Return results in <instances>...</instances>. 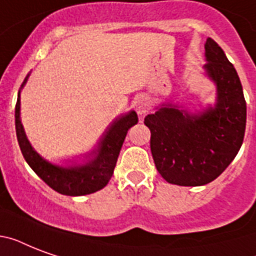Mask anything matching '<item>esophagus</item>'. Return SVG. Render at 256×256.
I'll return each mask as SVG.
<instances>
[{
    "mask_svg": "<svg viewBox=\"0 0 256 256\" xmlns=\"http://www.w3.org/2000/svg\"><path fill=\"white\" fill-rule=\"evenodd\" d=\"M134 108H136V112H138V116H144L148 112V108H150V104H148V98L144 96H136V100H134Z\"/></svg>",
    "mask_w": 256,
    "mask_h": 256,
    "instance_id": "esophagus-1",
    "label": "esophagus"
}]
</instances>
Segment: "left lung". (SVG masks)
Instances as JSON below:
<instances>
[{"instance_id": "obj_1", "label": "left lung", "mask_w": 256, "mask_h": 256, "mask_svg": "<svg viewBox=\"0 0 256 256\" xmlns=\"http://www.w3.org/2000/svg\"><path fill=\"white\" fill-rule=\"evenodd\" d=\"M203 74L216 88L215 104L198 112L166 102L144 118L156 168L168 183L203 186L232 162L246 130V100L236 70L222 48L207 38Z\"/></svg>"}]
</instances>
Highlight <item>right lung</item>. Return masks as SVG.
<instances>
[{
  "label": "right lung",
  "instance_id": "right-lung-1",
  "mask_svg": "<svg viewBox=\"0 0 256 256\" xmlns=\"http://www.w3.org/2000/svg\"><path fill=\"white\" fill-rule=\"evenodd\" d=\"M30 73L22 82L18 92L16 104V132L22 156L30 168L40 178L60 194L69 196H80L104 188L112 178L120 148L124 144L128 128L138 122V116L134 110L116 116L104 130L96 148L85 154L82 162H73L62 166L54 164L40 156L26 136L21 122V90L29 80Z\"/></svg>",
  "mask_w": 256,
  "mask_h": 256
}]
</instances>
